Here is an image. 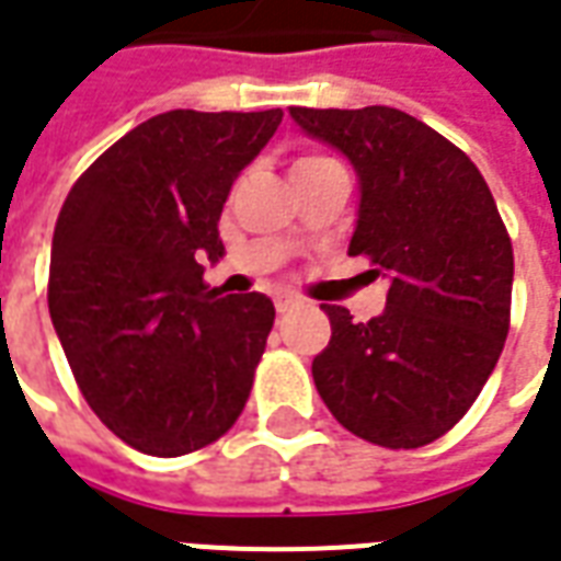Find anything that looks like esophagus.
<instances>
[{"label":"esophagus","mask_w":561,"mask_h":561,"mask_svg":"<svg viewBox=\"0 0 561 561\" xmlns=\"http://www.w3.org/2000/svg\"><path fill=\"white\" fill-rule=\"evenodd\" d=\"M300 307H304L300 297H279V300H276V312H279V316H288V312H294V309Z\"/></svg>","instance_id":"obj_1"}]
</instances>
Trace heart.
<instances>
[{
    "label": "heart",
    "instance_id": "heart-1",
    "mask_svg": "<svg viewBox=\"0 0 561 561\" xmlns=\"http://www.w3.org/2000/svg\"><path fill=\"white\" fill-rule=\"evenodd\" d=\"M312 163H324V158H300L294 167H312Z\"/></svg>",
    "mask_w": 561,
    "mask_h": 561
}]
</instances>
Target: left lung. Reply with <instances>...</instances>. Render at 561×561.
<instances>
[{"instance_id":"left-lung-1","label":"left lung","mask_w":561,"mask_h":561,"mask_svg":"<svg viewBox=\"0 0 561 561\" xmlns=\"http://www.w3.org/2000/svg\"><path fill=\"white\" fill-rule=\"evenodd\" d=\"M291 117L352 163L362 197L348 254L389 279L370 321L324 307L316 389L370 444H431L471 410L507 340L513 249L499 206L471 158L407 112L294 105Z\"/></svg>"}]
</instances>
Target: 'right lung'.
Returning a JSON list of instances; mask_svg holds the SVG:
<instances>
[{
	"instance_id": "right-lung-1",
	"label": "right lung",
	"mask_w": 561,
	"mask_h": 561,
	"mask_svg": "<svg viewBox=\"0 0 561 561\" xmlns=\"http://www.w3.org/2000/svg\"><path fill=\"white\" fill-rule=\"evenodd\" d=\"M279 124L282 108L148 117L62 203L50 321L90 410L139 453L203 449L249 401L276 309L209 288L203 261L225 254L227 194Z\"/></svg>"
}]
</instances>
